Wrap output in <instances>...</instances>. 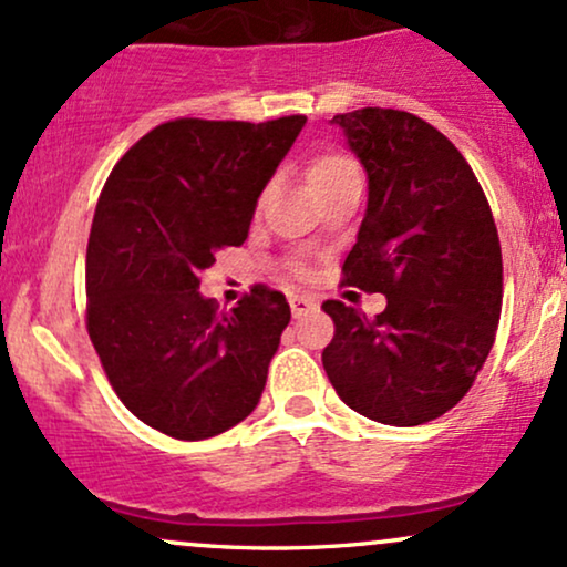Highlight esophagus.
<instances>
[{
    "mask_svg": "<svg viewBox=\"0 0 567 567\" xmlns=\"http://www.w3.org/2000/svg\"><path fill=\"white\" fill-rule=\"evenodd\" d=\"M292 317H306L317 309V301L311 296H290Z\"/></svg>",
    "mask_w": 567,
    "mask_h": 567,
    "instance_id": "34e87169",
    "label": "esophagus"
}]
</instances>
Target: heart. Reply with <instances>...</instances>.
Masks as SVG:
<instances>
[{"instance_id": "b5f03b06", "label": "heart", "mask_w": 567, "mask_h": 567, "mask_svg": "<svg viewBox=\"0 0 567 567\" xmlns=\"http://www.w3.org/2000/svg\"><path fill=\"white\" fill-rule=\"evenodd\" d=\"M357 167L354 162H349L347 157H341V154H320L317 159H311L309 171H306V178H309V186L317 192H322V188L338 184V181L349 178V175H354Z\"/></svg>"}]
</instances>
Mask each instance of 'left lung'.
Listing matches in <instances>:
<instances>
[{"label": "left lung", "mask_w": 567, "mask_h": 567, "mask_svg": "<svg viewBox=\"0 0 567 567\" xmlns=\"http://www.w3.org/2000/svg\"><path fill=\"white\" fill-rule=\"evenodd\" d=\"M330 125L368 173V210L343 275L383 292L386 309L365 317L322 303L336 322L324 373L365 419L426 424L458 405L496 341L504 264L491 205L470 162L419 116L357 109Z\"/></svg>", "instance_id": "obj_1"}]
</instances>
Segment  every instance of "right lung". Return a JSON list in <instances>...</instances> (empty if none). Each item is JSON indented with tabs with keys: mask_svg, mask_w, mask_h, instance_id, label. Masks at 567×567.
<instances>
[{
	"mask_svg": "<svg viewBox=\"0 0 567 567\" xmlns=\"http://www.w3.org/2000/svg\"><path fill=\"white\" fill-rule=\"evenodd\" d=\"M306 116L175 120L116 162L87 243V333L116 396L175 440L216 437L261 400L290 322L282 292L231 311L199 292L220 247H239Z\"/></svg>",
	"mask_w": 567,
	"mask_h": 567,
	"instance_id": "1",
	"label": "right lung"
}]
</instances>
